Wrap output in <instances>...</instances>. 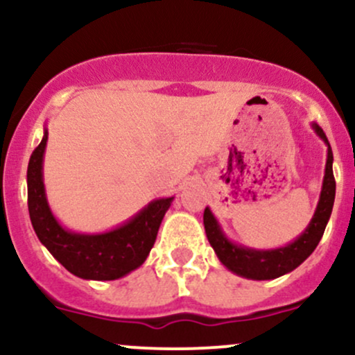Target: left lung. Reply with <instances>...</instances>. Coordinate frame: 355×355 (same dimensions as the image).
<instances>
[{"instance_id":"obj_1","label":"left lung","mask_w":355,"mask_h":355,"mask_svg":"<svg viewBox=\"0 0 355 355\" xmlns=\"http://www.w3.org/2000/svg\"><path fill=\"white\" fill-rule=\"evenodd\" d=\"M311 126L313 133L327 146V160H325L324 180H322L315 211H313L309 225L295 240L288 242L287 245L275 248H252L240 245V243L229 239V235L223 232L210 207H207L203 211V225H205L207 239H209L210 245L217 254L222 266L234 272L235 275L248 280L277 279V277H282L299 267L319 245L329 218H331L334 200H336V180H334L332 172L334 155L331 144H329L327 137L319 125L311 123Z\"/></svg>"}]
</instances>
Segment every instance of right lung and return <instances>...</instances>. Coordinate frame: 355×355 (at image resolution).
Masks as SVG:
<instances>
[{"label": "right lung", "instance_id": "1", "mask_svg": "<svg viewBox=\"0 0 355 355\" xmlns=\"http://www.w3.org/2000/svg\"><path fill=\"white\" fill-rule=\"evenodd\" d=\"M48 141L44 125L42 144L28 164V210L36 237L56 260L85 280H116L145 262L157 240L158 229L175 197L152 200L121 225L105 232H75L60 223L48 203L43 160Z\"/></svg>", "mask_w": 355, "mask_h": 355}]
</instances>
